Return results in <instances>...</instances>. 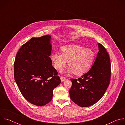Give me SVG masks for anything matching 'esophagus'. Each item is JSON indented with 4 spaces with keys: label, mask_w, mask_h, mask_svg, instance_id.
<instances>
[{
    "label": "esophagus",
    "mask_w": 125,
    "mask_h": 125,
    "mask_svg": "<svg viewBox=\"0 0 125 125\" xmlns=\"http://www.w3.org/2000/svg\"><path fill=\"white\" fill-rule=\"evenodd\" d=\"M60 79H61V82H64V81H65V80H67L66 78H65V77L62 76H60Z\"/></svg>",
    "instance_id": "esophagus-1"
}]
</instances>
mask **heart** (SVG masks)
Masks as SVG:
<instances>
[{
    "label": "heart",
    "mask_w": 125,
    "mask_h": 125,
    "mask_svg": "<svg viewBox=\"0 0 125 125\" xmlns=\"http://www.w3.org/2000/svg\"><path fill=\"white\" fill-rule=\"evenodd\" d=\"M62 53L54 52L50 59L54 67L60 69L65 66L68 60L70 66L65 73L74 72L81 75L89 70L93 62L94 54L92 49L77 44H68L61 47Z\"/></svg>",
    "instance_id": "b5f03b06"
}]
</instances>
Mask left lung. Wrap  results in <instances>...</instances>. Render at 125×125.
Listing matches in <instances>:
<instances>
[{
  "instance_id": "8db88e82",
  "label": "left lung",
  "mask_w": 125,
  "mask_h": 125,
  "mask_svg": "<svg viewBox=\"0 0 125 125\" xmlns=\"http://www.w3.org/2000/svg\"><path fill=\"white\" fill-rule=\"evenodd\" d=\"M95 61L88 72L78 79H71L70 98L82 107L99 101L108 88L111 78V63L108 53L100 43Z\"/></svg>"
}]
</instances>
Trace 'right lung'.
Returning a JSON list of instances; mask_svg holds the SVG:
<instances>
[{"mask_svg": "<svg viewBox=\"0 0 125 125\" xmlns=\"http://www.w3.org/2000/svg\"><path fill=\"white\" fill-rule=\"evenodd\" d=\"M47 34L32 38L18 51L14 65V79L24 98L42 106L50 101L53 91L61 83L49 57L52 45Z\"/></svg>", "mask_w": 125, "mask_h": 125, "instance_id": "add662e5", "label": "right lung"}]
</instances>
